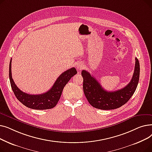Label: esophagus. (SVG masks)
<instances>
[{
	"mask_svg": "<svg viewBox=\"0 0 152 152\" xmlns=\"http://www.w3.org/2000/svg\"><path fill=\"white\" fill-rule=\"evenodd\" d=\"M76 68L78 69H82L84 68V65H83V63H81V62L77 63V64H76Z\"/></svg>",
	"mask_w": 152,
	"mask_h": 152,
	"instance_id": "34e87169",
	"label": "esophagus"
}]
</instances>
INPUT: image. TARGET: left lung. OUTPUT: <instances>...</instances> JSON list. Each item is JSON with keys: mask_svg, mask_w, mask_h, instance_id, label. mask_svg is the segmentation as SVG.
Here are the masks:
<instances>
[{"mask_svg": "<svg viewBox=\"0 0 152 152\" xmlns=\"http://www.w3.org/2000/svg\"><path fill=\"white\" fill-rule=\"evenodd\" d=\"M81 75L84 95L90 104L100 110L116 109L128 102L136 90L140 75L139 61L135 58L134 72L130 83L124 88L113 92L105 91L97 79L87 71L83 70Z\"/></svg>", "mask_w": 152, "mask_h": 152, "instance_id": "left-lung-1", "label": "left lung"}]
</instances>
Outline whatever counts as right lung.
<instances>
[{
    "instance_id": "right-lung-1",
    "label": "right lung",
    "mask_w": 152,
    "mask_h": 152,
    "mask_svg": "<svg viewBox=\"0 0 152 152\" xmlns=\"http://www.w3.org/2000/svg\"><path fill=\"white\" fill-rule=\"evenodd\" d=\"M11 68L12 58L9 65V78L16 97L24 105L35 110H47L55 107L61 97L64 87L72 77L77 74L76 68H71L60 75L50 90L42 94L31 95L23 92L16 86L12 79Z\"/></svg>"
}]
</instances>
